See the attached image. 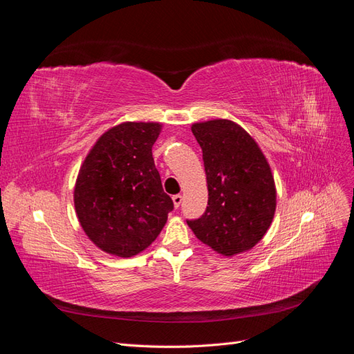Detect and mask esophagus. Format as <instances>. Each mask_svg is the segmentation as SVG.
<instances>
[{"instance_id": "esophagus-1", "label": "esophagus", "mask_w": 354, "mask_h": 354, "mask_svg": "<svg viewBox=\"0 0 354 354\" xmlns=\"http://www.w3.org/2000/svg\"><path fill=\"white\" fill-rule=\"evenodd\" d=\"M181 201H183V196H181V195H174V196H173V203H174V207H176V208H178V207H180Z\"/></svg>"}]
</instances>
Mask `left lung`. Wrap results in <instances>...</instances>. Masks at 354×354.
<instances>
[{
  "label": "left lung",
  "mask_w": 354,
  "mask_h": 354,
  "mask_svg": "<svg viewBox=\"0 0 354 354\" xmlns=\"http://www.w3.org/2000/svg\"><path fill=\"white\" fill-rule=\"evenodd\" d=\"M202 149L208 207L187 220L195 236L216 252L233 257L252 250L269 230L276 211L272 168L254 138L229 120L195 122Z\"/></svg>",
  "instance_id": "left-lung-1"
}]
</instances>
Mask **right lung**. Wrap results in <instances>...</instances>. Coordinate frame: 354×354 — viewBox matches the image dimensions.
<instances>
[{"label": "right lung", "instance_id": "right-lung-1", "mask_svg": "<svg viewBox=\"0 0 354 354\" xmlns=\"http://www.w3.org/2000/svg\"><path fill=\"white\" fill-rule=\"evenodd\" d=\"M160 130V122L118 124L97 138L80 168L75 212L88 239L111 255L145 251L174 208L152 156Z\"/></svg>", "mask_w": 354, "mask_h": 354}]
</instances>
